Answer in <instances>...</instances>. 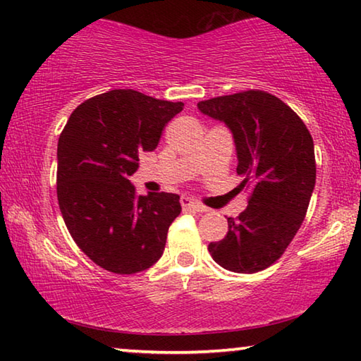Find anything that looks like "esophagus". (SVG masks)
<instances>
[{
    "label": "esophagus",
    "instance_id": "34e87169",
    "mask_svg": "<svg viewBox=\"0 0 361 361\" xmlns=\"http://www.w3.org/2000/svg\"><path fill=\"white\" fill-rule=\"evenodd\" d=\"M181 207H183V210H185V212H197V213L207 212V207L194 202V200L189 199V197H181Z\"/></svg>",
    "mask_w": 361,
    "mask_h": 361
}]
</instances>
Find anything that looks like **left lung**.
<instances>
[{
    "label": "left lung",
    "mask_w": 361,
    "mask_h": 361,
    "mask_svg": "<svg viewBox=\"0 0 361 361\" xmlns=\"http://www.w3.org/2000/svg\"><path fill=\"white\" fill-rule=\"evenodd\" d=\"M234 135L237 173L248 205L228 218V234L209 252L232 272L264 271L285 253L301 228L315 186L314 140L302 119L276 95L250 89L199 102Z\"/></svg>",
    "instance_id": "obj_1"
}]
</instances>
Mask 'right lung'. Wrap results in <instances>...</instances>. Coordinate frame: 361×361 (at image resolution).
I'll use <instances>...</instances> for the list:
<instances>
[{
  "instance_id": "right-lung-1",
  "label": "right lung",
  "mask_w": 361,
  "mask_h": 361,
  "mask_svg": "<svg viewBox=\"0 0 361 361\" xmlns=\"http://www.w3.org/2000/svg\"><path fill=\"white\" fill-rule=\"evenodd\" d=\"M185 103L114 89L71 113L57 146V199L76 245L97 266L137 274L161 258L180 195H138L130 175Z\"/></svg>"
}]
</instances>
